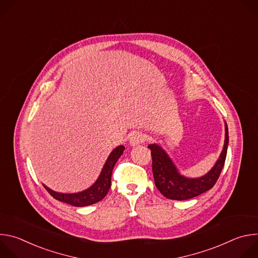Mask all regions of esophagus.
<instances>
[{
    "mask_svg": "<svg viewBox=\"0 0 258 258\" xmlns=\"http://www.w3.org/2000/svg\"><path fill=\"white\" fill-rule=\"evenodd\" d=\"M145 141V137L142 133L140 132H136L134 133L131 138H130V143L132 146H136V145H139L141 143H143Z\"/></svg>",
    "mask_w": 258,
    "mask_h": 258,
    "instance_id": "obj_1",
    "label": "esophagus"
}]
</instances>
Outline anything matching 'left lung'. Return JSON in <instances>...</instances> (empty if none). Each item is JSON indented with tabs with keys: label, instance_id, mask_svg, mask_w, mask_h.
Masks as SVG:
<instances>
[{
	"label": "left lung",
	"instance_id": "1",
	"mask_svg": "<svg viewBox=\"0 0 258 258\" xmlns=\"http://www.w3.org/2000/svg\"><path fill=\"white\" fill-rule=\"evenodd\" d=\"M229 144V131L226 124V139L222 154L213 168L204 176L188 178L178 173L176 167L165 151L156 144H150L152 171L154 182L159 192L166 198L172 200H188L210 190L218 179L225 165Z\"/></svg>",
	"mask_w": 258,
	"mask_h": 258
}]
</instances>
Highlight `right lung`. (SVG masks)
<instances>
[{"mask_svg": "<svg viewBox=\"0 0 258 258\" xmlns=\"http://www.w3.org/2000/svg\"><path fill=\"white\" fill-rule=\"evenodd\" d=\"M123 151H124L123 146H118L117 148H115L111 152V154L109 155L97 181L91 188H89L83 192L75 193V194H62V193H57V192L52 191L45 185H44V187L53 198H55L56 200H59L61 202L70 204L72 206L84 207V206L95 204V203L101 201L107 195L110 187H111L112 170L114 168L115 163L117 162V160L123 153Z\"/></svg>", "mask_w": 258, "mask_h": 258, "instance_id": "1", "label": "right lung"}]
</instances>
